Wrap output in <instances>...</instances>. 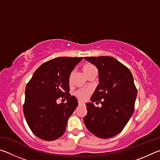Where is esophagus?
Returning <instances> with one entry per match:
<instances>
[{"label": "esophagus", "instance_id": "esophagus-1", "mask_svg": "<svg viewBox=\"0 0 160 160\" xmlns=\"http://www.w3.org/2000/svg\"><path fill=\"white\" fill-rule=\"evenodd\" d=\"M78 104H79V105H85V104H84V103L81 102H78Z\"/></svg>", "mask_w": 160, "mask_h": 160}]
</instances>
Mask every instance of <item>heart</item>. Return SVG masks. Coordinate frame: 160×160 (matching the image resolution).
<instances>
[{
	"instance_id": "obj_1",
	"label": "heart",
	"mask_w": 160,
	"mask_h": 160,
	"mask_svg": "<svg viewBox=\"0 0 160 160\" xmlns=\"http://www.w3.org/2000/svg\"><path fill=\"white\" fill-rule=\"evenodd\" d=\"M94 68H95L94 66H92V64H85V66L82 67V70L83 72H85V74L87 75L89 72L91 71L92 70H93ZM72 75V74H71ZM71 75H70V78H71ZM90 89H81V90H78L76 92H75V94L76 96L81 100H85L86 99L87 97H88V94L90 93Z\"/></svg>"
}]
</instances>
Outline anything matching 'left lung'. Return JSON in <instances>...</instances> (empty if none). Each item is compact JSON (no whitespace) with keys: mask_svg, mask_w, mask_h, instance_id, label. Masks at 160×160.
Wrapping results in <instances>:
<instances>
[{"mask_svg":"<svg viewBox=\"0 0 160 160\" xmlns=\"http://www.w3.org/2000/svg\"><path fill=\"white\" fill-rule=\"evenodd\" d=\"M84 59L97 67L99 82L91 102L86 104L84 123L97 137L109 138L122 131L133 113L137 97L133 77L128 68L111 56ZM96 101L101 103V108L94 106Z\"/></svg>","mask_w":160,"mask_h":160,"instance_id":"8db88e82","label":"left lung"}]
</instances>
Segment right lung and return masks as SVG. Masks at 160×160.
Wrapping results in <instances>:
<instances>
[{
	"instance_id": "right-lung-1",
	"label": "right lung",
	"mask_w": 160,
	"mask_h": 160,
	"mask_svg": "<svg viewBox=\"0 0 160 160\" xmlns=\"http://www.w3.org/2000/svg\"><path fill=\"white\" fill-rule=\"evenodd\" d=\"M82 59L59 57L46 62L27 85L24 114L29 128L39 138L56 140L66 131L68 119L78 104L68 93L70 75ZM60 97L67 99L66 104H57Z\"/></svg>"
}]
</instances>
